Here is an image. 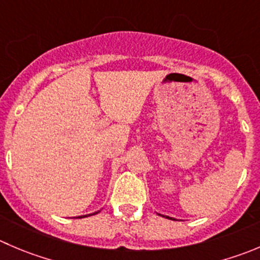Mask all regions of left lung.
<instances>
[{
    "mask_svg": "<svg viewBox=\"0 0 260 260\" xmlns=\"http://www.w3.org/2000/svg\"><path fill=\"white\" fill-rule=\"evenodd\" d=\"M158 215H160V213H158ZM160 216H162V217H165V218H170V220H174V221H178V220H175V218H173V217H169V216H164V215H160Z\"/></svg>",
    "mask_w": 260,
    "mask_h": 260,
    "instance_id": "obj_1",
    "label": "left lung"
}]
</instances>
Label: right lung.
Returning <instances> with one entry per match:
<instances>
[{"label":"right lung","mask_w":260,"mask_h":260,"mask_svg":"<svg viewBox=\"0 0 260 260\" xmlns=\"http://www.w3.org/2000/svg\"><path fill=\"white\" fill-rule=\"evenodd\" d=\"M98 212H99V211H98ZM98 212H94V213H91V215H84V216H80L79 218H84V217H87V216H92V215H96Z\"/></svg>","instance_id":"1"}]
</instances>
